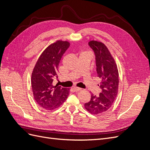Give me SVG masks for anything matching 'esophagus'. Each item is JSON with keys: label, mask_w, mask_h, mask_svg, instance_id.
I'll return each instance as SVG.
<instances>
[{"label": "esophagus", "mask_w": 150, "mask_h": 150, "mask_svg": "<svg viewBox=\"0 0 150 150\" xmlns=\"http://www.w3.org/2000/svg\"><path fill=\"white\" fill-rule=\"evenodd\" d=\"M73 89H74V90L76 92L79 91H81V88H78V87H74Z\"/></svg>", "instance_id": "esophagus-1"}]
</instances>
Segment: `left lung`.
<instances>
[{"label": "left lung", "instance_id": "8db88e82", "mask_svg": "<svg viewBox=\"0 0 150 150\" xmlns=\"http://www.w3.org/2000/svg\"><path fill=\"white\" fill-rule=\"evenodd\" d=\"M89 46L95 54L98 84L101 91L98 96L91 94V100L84 104L86 110L93 115L106 112L113 104L118 92L119 74L117 65L107 47L101 42L91 40Z\"/></svg>", "mask_w": 150, "mask_h": 150}]
</instances>
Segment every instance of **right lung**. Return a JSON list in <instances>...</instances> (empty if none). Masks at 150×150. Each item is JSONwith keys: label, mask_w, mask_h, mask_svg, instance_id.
I'll return each instance as SVG.
<instances>
[{"label": "right lung", "mask_w": 150, "mask_h": 150, "mask_svg": "<svg viewBox=\"0 0 150 150\" xmlns=\"http://www.w3.org/2000/svg\"><path fill=\"white\" fill-rule=\"evenodd\" d=\"M69 46V42L62 40L49 45L39 57L32 73L31 85L35 101L47 110L59 107L69 94V89L52 84L57 78L61 57Z\"/></svg>", "instance_id": "1"}]
</instances>
